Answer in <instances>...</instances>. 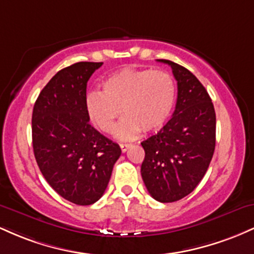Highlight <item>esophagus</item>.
Segmentation results:
<instances>
[{"label": "esophagus", "mask_w": 254, "mask_h": 254, "mask_svg": "<svg viewBox=\"0 0 254 254\" xmlns=\"http://www.w3.org/2000/svg\"><path fill=\"white\" fill-rule=\"evenodd\" d=\"M130 145H131V144H127V143H122V144H121V149H122V151H123V153H125V151H127V149H129Z\"/></svg>", "instance_id": "obj_1"}]
</instances>
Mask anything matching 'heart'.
<instances>
[{"mask_svg": "<svg viewBox=\"0 0 254 254\" xmlns=\"http://www.w3.org/2000/svg\"><path fill=\"white\" fill-rule=\"evenodd\" d=\"M103 93L87 94L86 110L93 124L103 132L116 129L118 138L132 139L141 132H154L170 119L177 99V84L166 70L122 69L103 81Z\"/></svg>", "mask_w": 254, "mask_h": 254, "instance_id": "b5f03b06", "label": "heart"}]
</instances>
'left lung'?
Masks as SVG:
<instances>
[{"label": "left lung", "instance_id": "left-lung-1", "mask_svg": "<svg viewBox=\"0 0 254 254\" xmlns=\"http://www.w3.org/2000/svg\"><path fill=\"white\" fill-rule=\"evenodd\" d=\"M178 84L173 116L142 142L141 174L154 199L176 202L196 189L208 171L216 142V115L208 92L190 70L167 60Z\"/></svg>", "mask_w": 254, "mask_h": 254}]
</instances>
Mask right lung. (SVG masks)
Returning a JSON list of instances; mask_svg holds the SVG:
<instances>
[{"label":"right lung","mask_w":254,"mask_h":254,"mask_svg":"<svg viewBox=\"0 0 254 254\" xmlns=\"http://www.w3.org/2000/svg\"><path fill=\"white\" fill-rule=\"evenodd\" d=\"M103 62H78L62 69L38 97L32 115L37 164L49 185L77 205L101 198L121 156L119 145L89 124L86 89Z\"/></svg>","instance_id":"1"}]
</instances>
